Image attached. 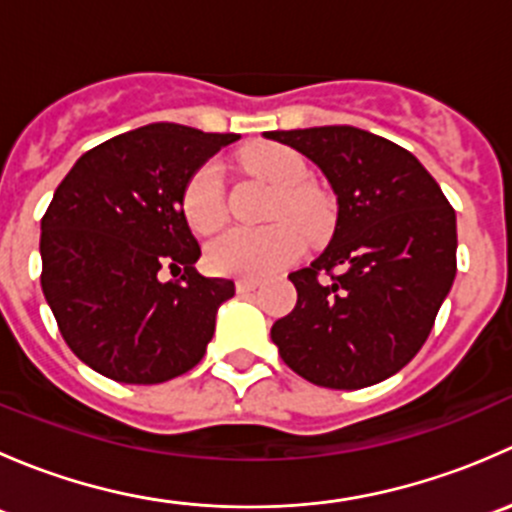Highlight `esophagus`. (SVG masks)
<instances>
[{
    "label": "esophagus",
    "mask_w": 512,
    "mask_h": 512,
    "mask_svg": "<svg viewBox=\"0 0 512 512\" xmlns=\"http://www.w3.org/2000/svg\"><path fill=\"white\" fill-rule=\"evenodd\" d=\"M257 285H260V282H257V280H237L235 282V289L240 294H245V292H252V289H257Z\"/></svg>",
    "instance_id": "esophagus-1"
}]
</instances>
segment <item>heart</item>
<instances>
[{"label": "heart", "instance_id": "b5f03b06", "mask_svg": "<svg viewBox=\"0 0 512 512\" xmlns=\"http://www.w3.org/2000/svg\"><path fill=\"white\" fill-rule=\"evenodd\" d=\"M247 165L252 173L277 188L267 210V220L275 225L262 230H225L208 242L205 262L218 275L252 280L297 262L304 252L301 232L312 240L322 237L332 213L324 195L307 183V163L294 148L282 143H262L247 153ZM180 210L185 223L200 235H208L225 223L227 203L220 160H205L188 175L180 190Z\"/></svg>", "mask_w": 512, "mask_h": 512}]
</instances>
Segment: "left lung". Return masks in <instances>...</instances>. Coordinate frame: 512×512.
<instances>
[{"label": "left lung", "instance_id": "1", "mask_svg": "<svg viewBox=\"0 0 512 512\" xmlns=\"http://www.w3.org/2000/svg\"><path fill=\"white\" fill-rule=\"evenodd\" d=\"M322 168L339 200L327 250L292 272L297 304L272 324L282 361L327 389L404 369L456 277V210L414 153L354 126L267 131Z\"/></svg>", "mask_w": 512, "mask_h": 512}]
</instances>
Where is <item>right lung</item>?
<instances>
[{"label":"right lung","instance_id":"right-lung-1","mask_svg":"<svg viewBox=\"0 0 512 512\" xmlns=\"http://www.w3.org/2000/svg\"><path fill=\"white\" fill-rule=\"evenodd\" d=\"M235 138L151 123L86 151L56 188L41 218V289L64 342L98 374L160 384L205 356L235 285L195 272L180 190Z\"/></svg>","mask_w":512,"mask_h":512}]
</instances>
